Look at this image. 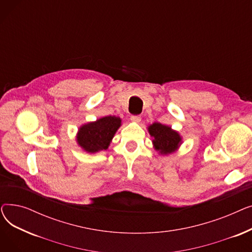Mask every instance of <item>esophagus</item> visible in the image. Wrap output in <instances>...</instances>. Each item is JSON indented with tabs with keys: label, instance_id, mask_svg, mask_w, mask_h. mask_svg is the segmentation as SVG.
Wrapping results in <instances>:
<instances>
[{
	"label": "esophagus",
	"instance_id": "34e87169",
	"mask_svg": "<svg viewBox=\"0 0 252 252\" xmlns=\"http://www.w3.org/2000/svg\"><path fill=\"white\" fill-rule=\"evenodd\" d=\"M130 121L133 123H140L141 122V116L140 115H131Z\"/></svg>",
	"mask_w": 252,
	"mask_h": 252
}]
</instances>
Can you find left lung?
<instances>
[{"label": "left lung", "mask_w": 252, "mask_h": 252, "mask_svg": "<svg viewBox=\"0 0 252 252\" xmlns=\"http://www.w3.org/2000/svg\"><path fill=\"white\" fill-rule=\"evenodd\" d=\"M148 131L153 138L152 143L154 149L161 155H168L176 152L183 143L182 137L177 130L159 123L150 125Z\"/></svg>", "instance_id": "8db88e82"}]
</instances>
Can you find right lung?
I'll return each mask as SVG.
<instances>
[{
  "mask_svg": "<svg viewBox=\"0 0 252 252\" xmlns=\"http://www.w3.org/2000/svg\"><path fill=\"white\" fill-rule=\"evenodd\" d=\"M122 126V119L117 116H104L96 122L83 125L78 128L76 142L88 153H97L108 149L109 145Z\"/></svg>",
  "mask_w": 252,
  "mask_h": 252,
  "instance_id": "right-lung-1",
  "label": "right lung"
}]
</instances>
